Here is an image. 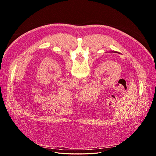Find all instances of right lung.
Here are the masks:
<instances>
[{
	"label": "right lung",
	"instance_id": "add662e5",
	"mask_svg": "<svg viewBox=\"0 0 156 156\" xmlns=\"http://www.w3.org/2000/svg\"><path fill=\"white\" fill-rule=\"evenodd\" d=\"M113 52H115V51H112V53H113Z\"/></svg>",
	"mask_w": 156,
	"mask_h": 156
}]
</instances>
